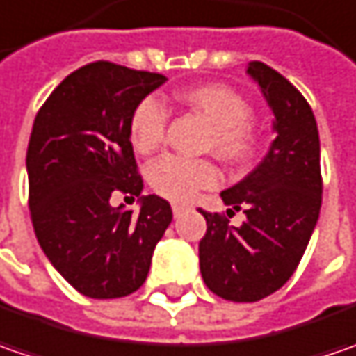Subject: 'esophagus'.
<instances>
[{"mask_svg":"<svg viewBox=\"0 0 356 356\" xmlns=\"http://www.w3.org/2000/svg\"><path fill=\"white\" fill-rule=\"evenodd\" d=\"M185 211H187V207H185V205H177V203L173 205V215H175V217H181Z\"/></svg>","mask_w":356,"mask_h":356,"instance_id":"esophagus-1","label":"esophagus"}]
</instances>
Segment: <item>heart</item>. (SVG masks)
<instances>
[{"label":"heart","mask_w":356,"mask_h":356,"mask_svg":"<svg viewBox=\"0 0 356 356\" xmlns=\"http://www.w3.org/2000/svg\"><path fill=\"white\" fill-rule=\"evenodd\" d=\"M179 101L191 107L207 123L211 135L207 149L221 161L237 165L247 161L255 151V131L249 123L251 107L231 87L219 83L189 87L177 95ZM167 129V109L155 97H145L129 119V141L141 155H149L159 147ZM217 169L207 159H185L165 155L147 169L151 189L169 201L187 203L203 189L217 183Z\"/></svg>","instance_id":"obj_1"}]
</instances>
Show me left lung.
Returning <instances> with one entry per match:
<instances>
[{
	"instance_id": "8db88e82",
	"label": "left lung",
	"mask_w": 356,
	"mask_h": 356,
	"mask_svg": "<svg viewBox=\"0 0 356 356\" xmlns=\"http://www.w3.org/2000/svg\"><path fill=\"white\" fill-rule=\"evenodd\" d=\"M247 73L273 111L275 141L255 169L221 191L227 215L243 211L231 227L217 213H199L207 233L199 243L205 285L235 302H255L285 285L295 273L321 211V143L313 109L299 89L261 61Z\"/></svg>"
}]
</instances>
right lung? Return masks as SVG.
Instances as JSON below:
<instances>
[{
  "label": "right lung",
  "instance_id": "obj_1",
  "mask_svg": "<svg viewBox=\"0 0 356 356\" xmlns=\"http://www.w3.org/2000/svg\"><path fill=\"white\" fill-rule=\"evenodd\" d=\"M167 77L89 63L43 103L27 145L29 211L35 237L59 275L91 299L135 293L147 279L171 205L141 195L129 141L133 109ZM113 191L140 197V213L113 208Z\"/></svg>",
  "mask_w": 356,
  "mask_h": 356
}]
</instances>
